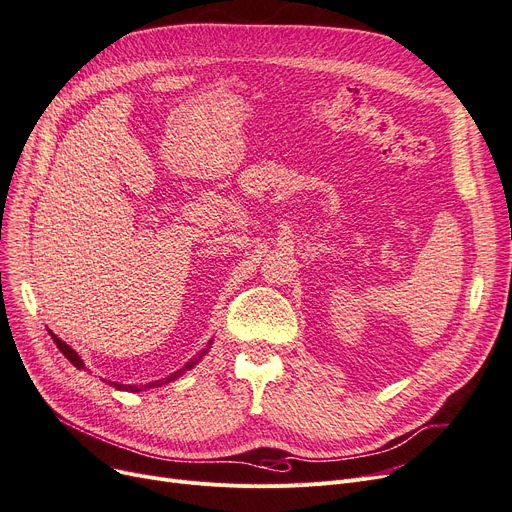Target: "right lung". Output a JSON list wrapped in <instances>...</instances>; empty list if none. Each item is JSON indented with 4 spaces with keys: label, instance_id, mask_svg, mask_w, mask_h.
<instances>
[{
    "label": "right lung",
    "instance_id": "1",
    "mask_svg": "<svg viewBox=\"0 0 512 512\" xmlns=\"http://www.w3.org/2000/svg\"><path fill=\"white\" fill-rule=\"evenodd\" d=\"M50 336H52V340L56 342V346H58V349H60V353H63V355H65V357H67V359H69V361H71V363L77 367V370H84V361H81V357H79V355H77V353L71 349V346H69L67 342L60 340V338H56L52 332H50ZM206 351H208V349H206ZM206 351H203V353L199 355V359H201L203 355H206ZM199 359H195V361L191 359V361H189L185 367H182L180 372H176V374H172V376H168V378H163V380L151 382V384H147L145 388H151V386H161V384H168V382H172V380H174V378H178L182 372L191 370V367H193V365H195ZM109 384H113L115 388H121V391H132V393H134V391H140V388H138V386H134V384H132V386H130V384H117V382H109Z\"/></svg>",
    "mask_w": 512,
    "mask_h": 512
}]
</instances>
